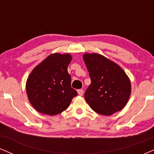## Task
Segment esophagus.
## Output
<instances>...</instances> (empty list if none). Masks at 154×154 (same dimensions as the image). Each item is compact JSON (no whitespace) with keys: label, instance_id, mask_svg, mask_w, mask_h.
<instances>
[{"label":"esophagus","instance_id":"esophagus-1","mask_svg":"<svg viewBox=\"0 0 154 154\" xmlns=\"http://www.w3.org/2000/svg\"><path fill=\"white\" fill-rule=\"evenodd\" d=\"M77 93H78V94L79 95H82L83 93H84V91H83L82 89H79L77 91Z\"/></svg>","mask_w":154,"mask_h":154}]
</instances>
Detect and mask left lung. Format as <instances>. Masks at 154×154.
<instances>
[{
    "label": "left lung",
    "instance_id": "8db88e82",
    "mask_svg": "<svg viewBox=\"0 0 154 154\" xmlns=\"http://www.w3.org/2000/svg\"><path fill=\"white\" fill-rule=\"evenodd\" d=\"M83 59L91 83L85 99L95 112L110 116L123 109L131 93V83L122 69L98 54H85Z\"/></svg>",
    "mask_w": 154,
    "mask_h": 154
}]
</instances>
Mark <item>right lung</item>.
Wrapping results in <instances>:
<instances>
[{
    "label": "right lung",
    "instance_id": "add662e5",
    "mask_svg": "<svg viewBox=\"0 0 154 154\" xmlns=\"http://www.w3.org/2000/svg\"><path fill=\"white\" fill-rule=\"evenodd\" d=\"M69 54H53L32 71L26 83L28 99L38 112L53 116L68 108L77 92L71 87Z\"/></svg>",
    "mask_w": 154,
    "mask_h": 154
}]
</instances>
